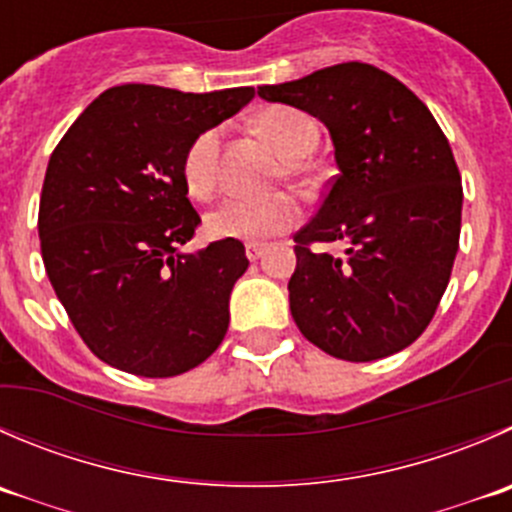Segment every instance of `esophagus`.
I'll use <instances>...</instances> for the list:
<instances>
[{
	"instance_id": "esophagus-1",
	"label": "esophagus",
	"mask_w": 512,
	"mask_h": 512,
	"mask_svg": "<svg viewBox=\"0 0 512 512\" xmlns=\"http://www.w3.org/2000/svg\"><path fill=\"white\" fill-rule=\"evenodd\" d=\"M245 252H247V260L257 262L262 255H265V247H262V245H247Z\"/></svg>"
}]
</instances>
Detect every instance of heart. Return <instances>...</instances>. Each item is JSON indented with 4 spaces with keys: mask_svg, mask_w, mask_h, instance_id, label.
Returning a JSON list of instances; mask_svg holds the SVG:
<instances>
[{
    "mask_svg": "<svg viewBox=\"0 0 512 512\" xmlns=\"http://www.w3.org/2000/svg\"><path fill=\"white\" fill-rule=\"evenodd\" d=\"M255 127L277 152L287 160V172L295 175L297 160L310 155L317 145V127L305 112L285 104L262 109L255 117ZM220 145L222 127H207L187 145L180 162V177L187 195L195 200L215 197L220 185ZM302 210L290 195L270 200H227L207 215L205 227L217 240L260 242L282 235L300 222Z\"/></svg>",
    "mask_w": 512,
    "mask_h": 512,
    "instance_id": "obj_1",
    "label": "heart"
}]
</instances>
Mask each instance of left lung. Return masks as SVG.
Instances as JSON below:
<instances>
[{"label":"left lung","mask_w":512,"mask_h":512,"mask_svg":"<svg viewBox=\"0 0 512 512\" xmlns=\"http://www.w3.org/2000/svg\"><path fill=\"white\" fill-rule=\"evenodd\" d=\"M257 94L322 119L340 167L292 237L297 327L340 360L400 352L433 320L460 245L463 185L448 137L418 94L365 62L262 84ZM340 239L345 258L311 250Z\"/></svg>","instance_id":"left-lung-1"}]
</instances>
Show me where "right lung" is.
Masks as SVG:
<instances>
[{
	"mask_svg": "<svg viewBox=\"0 0 512 512\" xmlns=\"http://www.w3.org/2000/svg\"><path fill=\"white\" fill-rule=\"evenodd\" d=\"M252 87L180 92L122 84L99 94L49 157L39 197L44 270L84 345L140 377H175L225 340L240 240L195 255L200 215L180 162L207 127L240 112Z\"/></svg>",
	"mask_w": 512,
	"mask_h": 512,
	"instance_id": "obj_1",
	"label": "right lung"
}]
</instances>
